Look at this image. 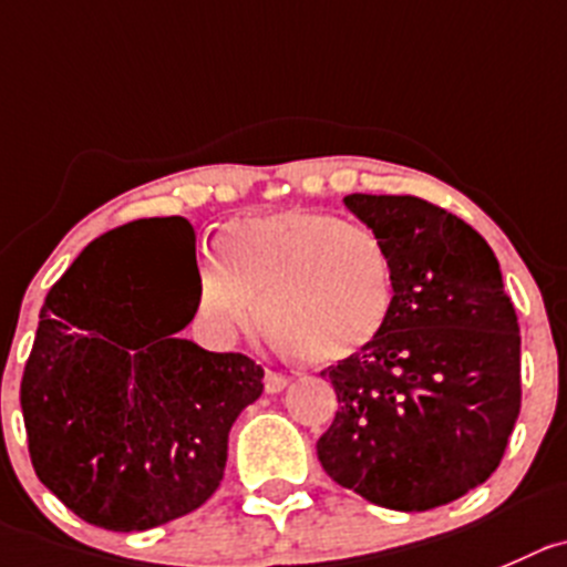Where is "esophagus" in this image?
Listing matches in <instances>:
<instances>
[{"label": "esophagus", "mask_w": 567, "mask_h": 567, "mask_svg": "<svg viewBox=\"0 0 567 567\" xmlns=\"http://www.w3.org/2000/svg\"><path fill=\"white\" fill-rule=\"evenodd\" d=\"M287 384H289V375L278 373V370H267V375H264V390H267L269 395L287 390Z\"/></svg>", "instance_id": "34e87169"}]
</instances>
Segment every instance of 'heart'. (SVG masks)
Masks as SVG:
<instances>
[{
    "label": "heart",
    "mask_w": 567,
    "mask_h": 567,
    "mask_svg": "<svg viewBox=\"0 0 567 567\" xmlns=\"http://www.w3.org/2000/svg\"><path fill=\"white\" fill-rule=\"evenodd\" d=\"M252 303L289 355L339 364L368 350L390 320L392 252L375 230L309 208L236 219L219 241V267L199 275L197 315L228 339L250 331Z\"/></svg>",
    "instance_id": "obj_1"
}]
</instances>
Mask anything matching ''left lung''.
<instances>
[{
  "label": "left lung",
  "instance_id": "1",
  "mask_svg": "<svg viewBox=\"0 0 567 567\" xmlns=\"http://www.w3.org/2000/svg\"><path fill=\"white\" fill-rule=\"evenodd\" d=\"M386 241L395 303L381 337L328 370V476L370 504L425 512L493 476L520 412V333L495 252L412 194H348ZM326 375V373H322Z\"/></svg>",
  "mask_w": 567,
  "mask_h": 567
}]
</instances>
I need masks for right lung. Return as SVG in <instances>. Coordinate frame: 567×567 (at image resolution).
<instances>
[{"mask_svg":"<svg viewBox=\"0 0 567 567\" xmlns=\"http://www.w3.org/2000/svg\"><path fill=\"white\" fill-rule=\"evenodd\" d=\"M195 264V292L176 261ZM194 228L136 219L91 241L50 289L21 379L35 476L78 517L144 532L219 487L230 425L264 392L241 353L177 337L197 311Z\"/></svg>","mask_w":567,"mask_h":567,"instance_id":"add662e5","label":"right lung"}]
</instances>
